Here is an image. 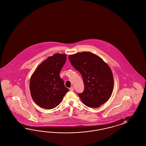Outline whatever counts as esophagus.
I'll return each instance as SVG.
<instances>
[{"mask_svg":"<svg viewBox=\"0 0 146 146\" xmlns=\"http://www.w3.org/2000/svg\"><path fill=\"white\" fill-rule=\"evenodd\" d=\"M70 90L71 91V92H73V91H74V88H73V87H71V88H70Z\"/></svg>","mask_w":146,"mask_h":146,"instance_id":"34e87169","label":"esophagus"}]
</instances>
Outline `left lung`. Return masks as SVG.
Here are the masks:
<instances>
[{"mask_svg": "<svg viewBox=\"0 0 146 146\" xmlns=\"http://www.w3.org/2000/svg\"><path fill=\"white\" fill-rule=\"evenodd\" d=\"M68 58L84 81V90L78 94L82 102L90 108H97L106 103L113 89V74L108 65L90 52L75 53Z\"/></svg>", "mask_w": 146, "mask_h": 146, "instance_id": "8db88e82", "label": "left lung"}]
</instances>
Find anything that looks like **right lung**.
<instances>
[{
    "mask_svg": "<svg viewBox=\"0 0 146 146\" xmlns=\"http://www.w3.org/2000/svg\"><path fill=\"white\" fill-rule=\"evenodd\" d=\"M66 58L65 54H54L42 62L31 75L29 84L31 97L40 107L54 108L68 92L60 77Z\"/></svg>",
    "mask_w": 146,
    "mask_h": 146,
    "instance_id": "add662e5",
    "label": "right lung"
}]
</instances>
